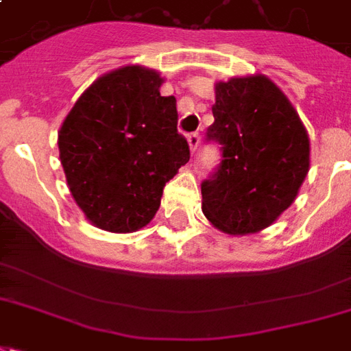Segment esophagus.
Masks as SVG:
<instances>
[{
	"instance_id": "34e87169",
	"label": "esophagus",
	"mask_w": 351,
	"mask_h": 351,
	"mask_svg": "<svg viewBox=\"0 0 351 351\" xmlns=\"http://www.w3.org/2000/svg\"><path fill=\"white\" fill-rule=\"evenodd\" d=\"M199 141H202V135H199V133H191V135H189V146H191L192 154H194L197 149V146H199Z\"/></svg>"
}]
</instances>
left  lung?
Listing matches in <instances>:
<instances>
[{
  "instance_id": "left-lung-1",
  "label": "left lung",
  "mask_w": 351,
  "mask_h": 351,
  "mask_svg": "<svg viewBox=\"0 0 351 351\" xmlns=\"http://www.w3.org/2000/svg\"><path fill=\"white\" fill-rule=\"evenodd\" d=\"M207 142L222 159L202 183V210L231 235L268 228L291 207L309 172V136L296 110L265 75L216 85Z\"/></svg>"
}]
</instances>
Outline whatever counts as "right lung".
I'll return each mask as SVG.
<instances>
[{
    "label": "right lung",
    "instance_id": "obj_1",
    "mask_svg": "<svg viewBox=\"0 0 351 351\" xmlns=\"http://www.w3.org/2000/svg\"><path fill=\"white\" fill-rule=\"evenodd\" d=\"M160 83L154 70L123 66L94 81L60 128L70 192L105 231L131 233L149 223L165 185L191 159L178 133L176 97L160 96Z\"/></svg>",
    "mask_w": 351,
    "mask_h": 351
}]
</instances>
